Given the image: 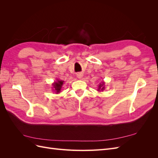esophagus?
Here are the masks:
<instances>
[{
    "label": "esophagus",
    "instance_id": "1",
    "mask_svg": "<svg viewBox=\"0 0 158 158\" xmlns=\"http://www.w3.org/2000/svg\"><path fill=\"white\" fill-rule=\"evenodd\" d=\"M77 77L78 78H81L82 77V74H81V73H79V74H77Z\"/></svg>",
    "mask_w": 158,
    "mask_h": 158
}]
</instances>
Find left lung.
<instances>
[{"instance_id":"obj_1","label":"left lung","mask_w":158,"mask_h":158,"mask_svg":"<svg viewBox=\"0 0 158 158\" xmlns=\"http://www.w3.org/2000/svg\"><path fill=\"white\" fill-rule=\"evenodd\" d=\"M106 88V85H105V82L104 81H102L99 83V84L98 85V92H103V91Z\"/></svg>"}]
</instances>
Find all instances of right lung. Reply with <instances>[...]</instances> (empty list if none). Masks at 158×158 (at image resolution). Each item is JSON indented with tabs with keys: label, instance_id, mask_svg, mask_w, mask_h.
<instances>
[{
	"label": "right lung",
	"instance_id": "obj_1",
	"mask_svg": "<svg viewBox=\"0 0 158 158\" xmlns=\"http://www.w3.org/2000/svg\"><path fill=\"white\" fill-rule=\"evenodd\" d=\"M63 84H64V81L63 80H60L59 79H57L56 81H55V82L52 84V88H53L54 93H55L56 94H59L62 89V86H63Z\"/></svg>",
	"mask_w": 158,
	"mask_h": 158
}]
</instances>
